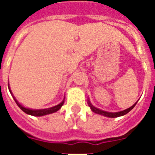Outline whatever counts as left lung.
Masks as SVG:
<instances>
[{
    "label": "left lung",
    "mask_w": 155,
    "mask_h": 155,
    "mask_svg": "<svg viewBox=\"0 0 155 155\" xmlns=\"http://www.w3.org/2000/svg\"><path fill=\"white\" fill-rule=\"evenodd\" d=\"M87 103H88V105H89L91 110H92V112H94L95 113H97V114H100V115H103L104 116V117H108L113 118V117H121V116H124L125 115V114H127L130 111H131L133 108H134V106L136 105L137 102H136L134 104H133L131 107L127 108V109H125V110H123V111H120V112H117V113H110V112H106V111L101 110V109H100V108H96L95 106H93L92 104H91L89 100H87Z\"/></svg>",
    "instance_id": "8db88e82"
}]
</instances>
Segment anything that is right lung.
<instances>
[{"instance_id": "obj_1", "label": "right lung", "mask_w": 155, "mask_h": 155, "mask_svg": "<svg viewBox=\"0 0 155 155\" xmlns=\"http://www.w3.org/2000/svg\"><path fill=\"white\" fill-rule=\"evenodd\" d=\"M8 87H9V86H8ZM8 89H9V92H10V93L12 94V96H13V93H12V92H11L10 88H8ZM13 99H14V101H15L16 103H17V104H18V107H19V108H20L24 112V113H25L26 114H29V115L35 116V117H42V116H45V115H47V114H51V113H55V112H57L58 109H60L61 107L63 106V103H64V99H63V101L61 102V103H59L58 104H57V105L54 106V107H51V108H44V109H31V108H28L24 107L22 104H21L19 103L17 100H16V98L13 97Z\"/></svg>"}]
</instances>
